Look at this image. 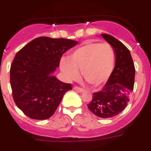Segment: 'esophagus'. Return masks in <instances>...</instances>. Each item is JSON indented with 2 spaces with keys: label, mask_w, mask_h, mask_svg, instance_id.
Segmentation results:
<instances>
[{
  "label": "esophagus",
  "mask_w": 151,
  "mask_h": 151,
  "mask_svg": "<svg viewBox=\"0 0 151 151\" xmlns=\"http://www.w3.org/2000/svg\"><path fill=\"white\" fill-rule=\"evenodd\" d=\"M73 89H74L75 91H78V92H83L84 91H85L83 88H80V87H78V86H74Z\"/></svg>",
  "instance_id": "esophagus-1"
}]
</instances>
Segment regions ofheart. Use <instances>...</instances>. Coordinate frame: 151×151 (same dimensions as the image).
<instances>
[{"label":"heart","mask_w":151,"mask_h":151,"mask_svg":"<svg viewBox=\"0 0 151 151\" xmlns=\"http://www.w3.org/2000/svg\"><path fill=\"white\" fill-rule=\"evenodd\" d=\"M116 62V52L108 43L88 42L70 54L69 60L62 58L61 70L71 79L83 78L94 86L100 85L110 78Z\"/></svg>","instance_id":"heart-1"}]
</instances>
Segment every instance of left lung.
I'll use <instances>...</instances> for the list:
<instances>
[{
    "label": "left lung",
    "mask_w": 151,
    "mask_h": 151,
    "mask_svg": "<svg viewBox=\"0 0 151 151\" xmlns=\"http://www.w3.org/2000/svg\"><path fill=\"white\" fill-rule=\"evenodd\" d=\"M116 52L115 67L101 91L93 93L89 110L100 118H110L120 113L127 106L134 82V63L130 51L113 36L101 34Z\"/></svg>",
    "instance_id": "8db88e82"
}]
</instances>
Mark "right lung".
<instances>
[{"label":"right lung","mask_w":151,"mask_h":151,"mask_svg":"<svg viewBox=\"0 0 151 151\" xmlns=\"http://www.w3.org/2000/svg\"><path fill=\"white\" fill-rule=\"evenodd\" d=\"M66 38L39 37L16 54L10 66L12 94L16 105L33 119L50 118L71 84L64 83L51 73L59 67L63 54L77 45Z\"/></svg>","instance_id":"right-lung-1"}]
</instances>
